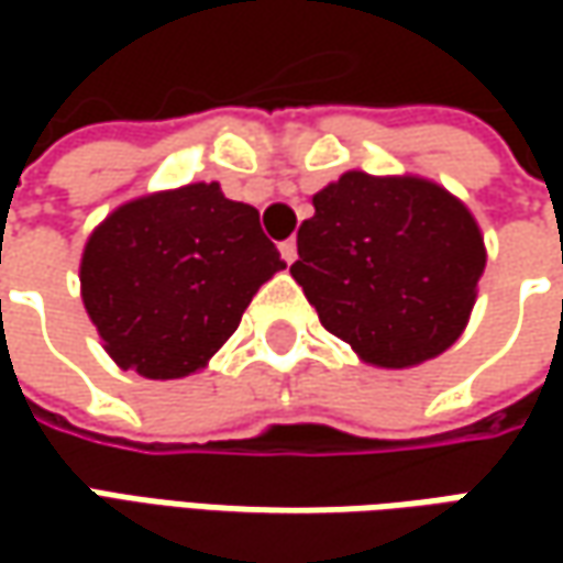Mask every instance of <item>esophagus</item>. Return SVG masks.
I'll list each match as a JSON object with an SVG mask.
<instances>
[{"label": "esophagus", "mask_w": 563, "mask_h": 563, "mask_svg": "<svg viewBox=\"0 0 563 563\" xmlns=\"http://www.w3.org/2000/svg\"><path fill=\"white\" fill-rule=\"evenodd\" d=\"M278 250H282V260H285L288 266H291L294 260H297V241H294V238L291 241H282V247Z\"/></svg>", "instance_id": "1"}]
</instances>
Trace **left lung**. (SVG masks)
<instances>
[{
	"mask_svg": "<svg viewBox=\"0 0 563 563\" xmlns=\"http://www.w3.org/2000/svg\"><path fill=\"white\" fill-rule=\"evenodd\" d=\"M313 206L291 275L332 335L382 369L439 357L461 338L486 269L466 203L420 175L344 172Z\"/></svg>",
	"mask_w": 563,
	"mask_h": 563,
	"instance_id": "obj_1",
	"label": "left lung"
}]
</instances>
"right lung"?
I'll return each mask as SVG.
<instances>
[{
  "mask_svg": "<svg viewBox=\"0 0 563 563\" xmlns=\"http://www.w3.org/2000/svg\"><path fill=\"white\" fill-rule=\"evenodd\" d=\"M282 253L219 181L112 209L87 238L80 297L106 354L143 378H185L234 335Z\"/></svg>",
  "mask_w": 563,
  "mask_h": 563,
  "instance_id": "add662e5",
  "label": "right lung"
}]
</instances>
